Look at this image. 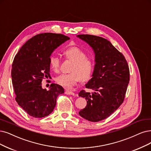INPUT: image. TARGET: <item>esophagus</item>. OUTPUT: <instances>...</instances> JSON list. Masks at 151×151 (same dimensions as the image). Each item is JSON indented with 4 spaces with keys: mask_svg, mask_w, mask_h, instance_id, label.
I'll use <instances>...</instances> for the list:
<instances>
[{
    "mask_svg": "<svg viewBox=\"0 0 151 151\" xmlns=\"http://www.w3.org/2000/svg\"><path fill=\"white\" fill-rule=\"evenodd\" d=\"M65 94H68V95H72V96H75V93L74 92H73L72 91L68 90H67L65 91Z\"/></svg>",
    "mask_w": 151,
    "mask_h": 151,
    "instance_id": "34e87169",
    "label": "esophagus"
}]
</instances>
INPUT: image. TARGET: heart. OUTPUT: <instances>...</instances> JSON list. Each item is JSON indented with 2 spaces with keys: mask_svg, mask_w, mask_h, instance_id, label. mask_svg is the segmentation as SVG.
Segmentation results:
<instances>
[{
  "mask_svg": "<svg viewBox=\"0 0 151 151\" xmlns=\"http://www.w3.org/2000/svg\"><path fill=\"white\" fill-rule=\"evenodd\" d=\"M63 53L66 57L73 63L70 73L62 74L56 78L58 84L70 89L75 86L81 79L85 81L90 78L94 69V63L90 58L87 57L86 53L82 49L72 46L66 48ZM49 63L53 71H59L60 60L57 56L52 55L50 57Z\"/></svg>",
  "mask_w": 151,
  "mask_h": 151,
  "instance_id": "obj_1",
  "label": "heart"
}]
</instances>
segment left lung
Returning a JSON list of instances; mask_svg holds the SVG:
<instances>
[{"label": "left lung", "instance_id": "obj_1", "mask_svg": "<svg viewBox=\"0 0 151 151\" xmlns=\"http://www.w3.org/2000/svg\"><path fill=\"white\" fill-rule=\"evenodd\" d=\"M93 50L95 65L91 79L85 86L92 93L81 90L78 95L87 100L86 106L79 114L91 122L102 121L113 114L123 103L129 82V69L121 52L101 37L78 35Z\"/></svg>", "mask_w": 151, "mask_h": 151}]
</instances>
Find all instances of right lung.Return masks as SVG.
Wrapping results in <instances>:
<instances>
[{
  "label": "right lung",
  "mask_w": 151,
  "mask_h": 151,
  "mask_svg": "<svg viewBox=\"0 0 151 151\" xmlns=\"http://www.w3.org/2000/svg\"><path fill=\"white\" fill-rule=\"evenodd\" d=\"M70 38L53 33H40L29 39L14 59L11 71L15 100L31 116L44 118L53 111L63 88L52 83L47 91L43 79L50 77L49 59L55 49Z\"/></svg>",
  "instance_id": "1"
}]
</instances>
